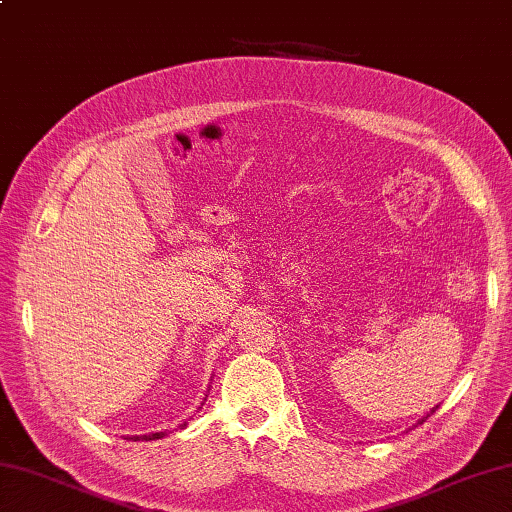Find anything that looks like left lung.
<instances>
[{
  "label": "left lung",
  "mask_w": 512,
  "mask_h": 512,
  "mask_svg": "<svg viewBox=\"0 0 512 512\" xmlns=\"http://www.w3.org/2000/svg\"><path fill=\"white\" fill-rule=\"evenodd\" d=\"M434 410H436V407H432V412H434ZM432 412H430V414H432ZM430 414H427V416H430ZM427 416H423V418H421V421H418V423H416V425H421V423H423V421H425V418H427Z\"/></svg>",
  "instance_id": "8db88e82"
}]
</instances>
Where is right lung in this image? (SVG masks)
<instances>
[{"instance_id": "1", "label": "right lung", "mask_w": 512, "mask_h": 512, "mask_svg": "<svg viewBox=\"0 0 512 512\" xmlns=\"http://www.w3.org/2000/svg\"><path fill=\"white\" fill-rule=\"evenodd\" d=\"M185 425V423H183ZM181 425V427H183ZM167 432H154V434H141V436H129V439H134V441H156V439H163Z\"/></svg>"}]
</instances>
